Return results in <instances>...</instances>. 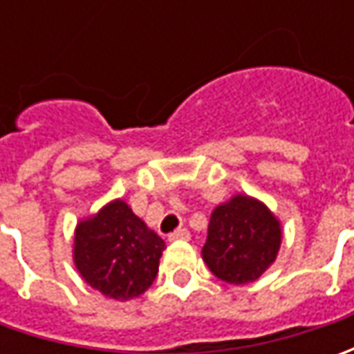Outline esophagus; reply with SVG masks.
I'll return each instance as SVG.
<instances>
[{
    "label": "esophagus",
    "mask_w": 354,
    "mask_h": 354,
    "mask_svg": "<svg viewBox=\"0 0 354 354\" xmlns=\"http://www.w3.org/2000/svg\"><path fill=\"white\" fill-rule=\"evenodd\" d=\"M191 234H189V230L187 228H177L175 232H171L169 240H189Z\"/></svg>",
    "instance_id": "esophagus-1"
}]
</instances>
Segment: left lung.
Segmentation results:
<instances>
[{
	"instance_id": "left-lung-1",
	"label": "left lung",
	"mask_w": 354,
	"mask_h": 354,
	"mask_svg": "<svg viewBox=\"0 0 354 354\" xmlns=\"http://www.w3.org/2000/svg\"><path fill=\"white\" fill-rule=\"evenodd\" d=\"M281 244V226L264 203L234 195L211 214L203 260L226 283L244 286L274 264Z\"/></svg>"
}]
</instances>
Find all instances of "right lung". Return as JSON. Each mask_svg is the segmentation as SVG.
<instances>
[{
  "instance_id": "add662e5",
  "label": "right lung",
  "mask_w": 354,
  "mask_h": 354,
  "mask_svg": "<svg viewBox=\"0 0 354 354\" xmlns=\"http://www.w3.org/2000/svg\"><path fill=\"white\" fill-rule=\"evenodd\" d=\"M165 242L116 198L75 230L76 270L94 290L118 301L142 295L157 276Z\"/></svg>"
}]
</instances>
